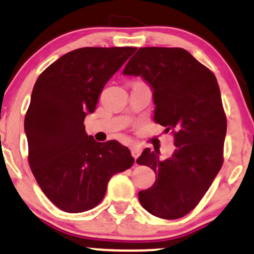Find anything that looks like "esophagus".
Wrapping results in <instances>:
<instances>
[{"label": "esophagus", "instance_id": "1", "mask_svg": "<svg viewBox=\"0 0 254 254\" xmlns=\"http://www.w3.org/2000/svg\"><path fill=\"white\" fill-rule=\"evenodd\" d=\"M140 153H141V150H140V148H138V147H132V156H133V158L134 159H138V157L140 156Z\"/></svg>", "mask_w": 254, "mask_h": 254}]
</instances>
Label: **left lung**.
Here are the masks:
<instances>
[{
  "mask_svg": "<svg viewBox=\"0 0 254 254\" xmlns=\"http://www.w3.org/2000/svg\"><path fill=\"white\" fill-rule=\"evenodd\" d=\"M124 74L141 76L153 89V120L174 135L168 159L146 148L136 159L157 174L154 184L139 191L152 215L180 219L208 191L223 164L227 119L215 74L180 47H141Z\"/></svg>",
  "mask_w": 254,
  "mask_h": 254,
  "instance_id": "1",
  "label": "left lung"
}]
</instances>
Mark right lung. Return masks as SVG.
I'll use <instances>...</instances> for the list:
<instances>
[{
  "label": "right lung",
  "instance_id": "obj_1",
  "mask_svg": "<svg viewBox=\"0 0 254 254\" xmlns=\"http://www.w3.org/2000/svg\"><path fill=\"white\" fill-rule=\"evenodd\" d=\"M136 47H83L45 68L25 118L28 163L46 197L66 213L92 209L108 182L133 165L126 146L97 142L85 133L104 85Z\"/></svg>",
  "mask_w": 254,
  "mask_h": 254
}]
</instances>
